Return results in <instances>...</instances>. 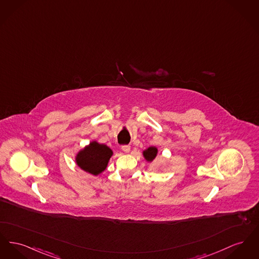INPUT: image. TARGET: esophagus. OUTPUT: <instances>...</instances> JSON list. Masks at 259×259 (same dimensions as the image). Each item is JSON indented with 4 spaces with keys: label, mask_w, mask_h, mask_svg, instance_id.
<instances>
[{
    "label": "esophagus",
    "mask_w": 259,
    "mask_h": 259,
    "mask_svg": "<svg viewBox=\"0 0 259 259\" xmlns=\"http://www.w3.org/2000/svg\"><path fill=\"white\" fill-rule=\"evenodd\" d=\"M130 150H131V148H130L129 145H123L122 146V151L123 152L128 153V152H130Z\"/></svg>",
    "instance_id": "1"
}]
</instances>
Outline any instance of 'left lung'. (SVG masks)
Returning <instances> with one entry per match:
<instances>
[{
	"instance_id": "8db88e82",
	"label": "left lung",
	"mask_w": 259,
	"mask_h": 259,
	"mask_svg": "<svg viewBox=\"0 0 259 259\" xmlns=\"http://www.w3.org/2000/svg\"><path fill=\"white\" fill-rule=\"evenodd\" d=\"M156 153H157V149L154 147H150L148 150L144 152V156L148 161H152V159L156 156Z\"/></svg>"
}]
</instances>
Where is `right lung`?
<instances>
[{
	"instance_id": "add662e5",
	"label": "right lung",
	"mask_w": 259,
	"mask_h": 259,
	"mask_svg": "<svg viewBox=\"0 0 259 259\" xmlns=\"http://www.w3.org/2000/svg\"><path fill=\"white\" fill-rule=\"evenodd\" d=\"M112 151L106 145L92 142L88 147L77 154L76 162L79 167L93 175L102 173L107 168Z\"/></svg>"
}]
</instances>
